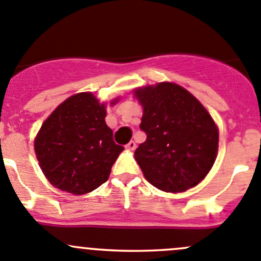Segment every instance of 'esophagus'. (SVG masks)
<instances>
[{
	"instance_id": "34e87169",
	"label": "esophagus",
	"mask_w": 261,
	"mask_h": 261,
	"mask_svg": "<svg viewBox=\"0 0 261 261\" xmlns=\"http://www.w3.org/2000/svg\"><path fill=\"white\" fill-rule=\"evenodd\" d=\"M126 149H128V150H135V149H136V144H135V141L131 140L130 143L126 144Z\"/></svg>"
}]
</instances>
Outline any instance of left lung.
Here are the masks:
<instances>
[{
  "mask_svg": "<svg viewBox=\"0 0 261 261\" xmlns=\"http://www.w3.org/2000/svg\"><path fill=\"white\" fill-rule=\"evenodd\" d=\"M143 106L140 130L146 140L135 150L145 178L156 189L182 192L196 186L213 167L218 130L194 95L172 83L135 92Z\"/></svg>",
  "mask_w": 261,
  "mask_h": 261,
  "instance_id": "1",
  "label": "left lung"
}]
</instances>
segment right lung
Wrapping results in <instances>:
<instances>
[{"mask_svg": "<svg viewBox=\"0 0 261 261\" xmlns=\"http://www.w3.org/2000/svg\"><path fill=\"white\" fill-rule=\"evenodd\" d=\"M105 118L106 106L92 93H80L61 103L45 120L34 148L53 186L83 195L107 181L123 146L113 141Z\"/></svg>", "mask_w": 261, "mask_h": 261, "instance_id": "obj_1", "label": "right lung"}]
</instances>
